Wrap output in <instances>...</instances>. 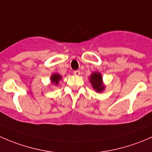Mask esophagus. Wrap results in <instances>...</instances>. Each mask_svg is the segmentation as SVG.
<instances>
[{"label": "esophagus", "instance_id": "34e87169", "mask_svg": "<svg viewBox=\"0 0 152 152\" xmlns=\"http://www.w3.org/2000/svg\"><path fill=\"white\" fill-rule=\"evenodd\" d=\"M73 74H74L75 76H79V75H80V71H79V70H74V71H73Z\"/></svg>", "mask_w": 152, "mask_h": 152}]
</instances>
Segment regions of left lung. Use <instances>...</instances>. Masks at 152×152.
Listing matches in <instances>:
<instances>
[{
  "instance_id": "left-lung-1",
  "label": "left lung",
  "mask_w": 152,
  "mask_h": 152,
  "mask_svg": "<svg viewBox=\"0 0 152 152\" xmlns=\"http://www.w3.org/2000/svg\"><path fill=\"white\" fill-rule=\"evenodd\" d=\"M89 81L92 87L96 92H103L105 90V85L103 82L102 75L99 72H93L89 77Z\"/></svg>"
}]
</instances>
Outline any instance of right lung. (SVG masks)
<instances>
[{"label":"right lung","instance_id":"add662e5","mask_svg":"<svg viewBox=\"0 0 152 152\" xmlns=\"http://www.w3.org/2000/svg\"><path fill=\"white\" fill-rule=\"evenodd\" d=\"M62 76H61L60 74H59V73H53V74L50 76V82H51L53 85H57L58 84H59V81L62 79Z\"/></svg>","mask_w":152,"mask_h":152}]
</instances>
